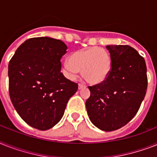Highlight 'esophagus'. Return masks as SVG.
Instances as JSON below:
<instances>
[{
    "instance_id": "obj_1",
    "label": "esophagus",
    "mask_w": 157,
    "mask_h": 157,
    "mask_svg": "<svg viewBox=\"0 0 157 157\" xmlns=\"http://www.w3.org/2000/svg\"><path fill=\"white\" fill-rule=\"evenodd\" d=\"M78 88H79V90H81V89H83V88H85V85H82V84H79Z\"/></svg>"
}]
</instances>
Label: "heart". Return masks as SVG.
<instances>
[{
	"instance_id": "b5f03b06",
	"label": "heart",
	"mask_w": 157,
	"mask_h": 157,
	"mask_svg": "<svg viewBox=\"0 0 157 157\" xmlns=\"http://www.w3.org/2000/svg\"><path fill=\"white\" fill-rule=\"evenodd\" d=\"M112 61L107 51L98 47L77 50L69 59L63 62V70L71 80L76 78L79 71L91 84L98 85L105 81L111 72Z\"/></svg>"
}]
</instances>
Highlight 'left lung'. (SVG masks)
Listing matches in <instances>:
<instances>
[{"label":"left lung","instance_id":"1","mask_svg":"<svg viewBox=\"0 0 157 157\" xmlns=\"http://www.w3.org/2000/svg\"><path fill=\"white\" fill-rule=\"evenodd\" d=\"M111 72L101 84L89 86L85 105L93 124L105 132L128 123L140 107L147 92V67L144 57L128 45H109Z\"/></svg>","mask_w":157,"mask_h":157}]
</instances>
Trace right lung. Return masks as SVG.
Masks as SVG:
<instances>
[{
	"label": "right lung",
	"mask_w": 157,
	"mask_h": 157,
	"mask_svg": "<svg viewBox=\"0 0 157 157\" xmlns=\"http://www.w3.org/2000/svg\"><path fill=\"white\" fill-rule=\"evenodd\" d=\"M67 46L59 39L32 38L19 46L9 63V93L16 111L30 127L46 131L63 117L77 83L64 77L60 59Z\"/></svg>",
	"instance_id": "obj_1"
}]
</instances>
